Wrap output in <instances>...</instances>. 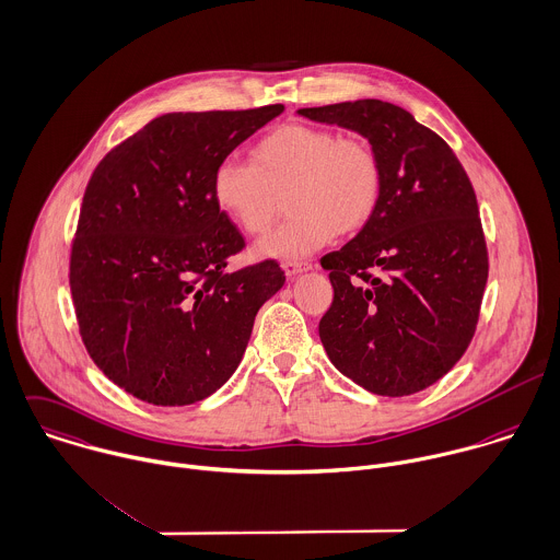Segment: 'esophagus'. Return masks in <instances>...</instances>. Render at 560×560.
<instances>
[{
  "instance_id": "esophagus-1",
  "label": "esophagus",
  "mask_w": 560,
  "mask_h": 560,
  "mask_svg": "<svg viewBox=\"0 0 560 560\" xmlns=\"http://www.w3.org/2000/svg\"><path fill=\"white\" fill-rule=\"evenodd\" d=\"M313 265L311 262H306V260H284L282 262V269H284V273L289 276V278H293V276H298V273H302V271H308Z\"/></svg>"
}]
</instances>
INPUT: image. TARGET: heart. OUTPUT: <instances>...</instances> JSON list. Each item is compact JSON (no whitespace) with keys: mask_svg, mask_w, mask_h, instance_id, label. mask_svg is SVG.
<instances>
[{"mask_svg":"<svg viewBox=\"0 0 560 560\" xmlns=\"http://www.w3.org/2000/svg\"><path fill=\"white\" fill-rule=\"evenodd\" d=\"M289 192L291 219L260 243V254L300 258L372 221L382 192L380 161L361 137L306 124H284L249 150V163L228 159L212 176L217 206L249 236H262Z\"/></svg>","mask_w":560,"mask_h":560,"instance_id":"b5f03b06","label":"heart"}]
</instances>
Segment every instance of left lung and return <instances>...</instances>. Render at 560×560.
<instances>
[{
    "label": "left lung",
    "mask_w": 560,
    "mask_h": 560,
    "mask_svg": "<svg viewBox=\"0 0 560 560\" xmlns=\"http://www.w3.org/2000/svg\"><path fill=\"white\" fill-rule=\"evenodd\" d=\"M300 115L363 135L380 161L372 221L322 258L335 298L319 322L332 365L375 395L428 388L469 348L489 276L474 187L452 148L388 102Z\"/></svg>",
    "instance_id": "left-lung-1"
}]
</instances>
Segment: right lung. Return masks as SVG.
<instances>
[{"label": "right lung", "mask_w": 560, "mask_h": 560, "mask_svg": "<svg viewBox=\"0 0 560 560\" xmlns=\"http://www.w3.org/2000/svg\"><path fill=\"white\" fill-rule=\"evenodd\" d=\"M282 110L170 113L95 167L69 284L89 357L130 395L156 406L212 395L282 289L276 260L225 271L245 238L212 195L217 167Z\"/></svg>", "instance_id": "1"}]
</instances>
